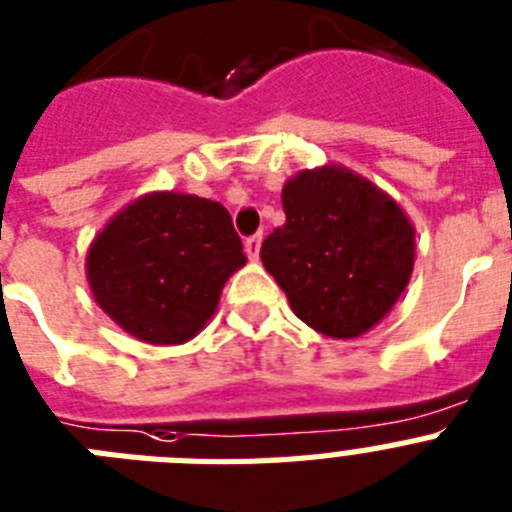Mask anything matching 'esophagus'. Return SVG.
Masks as SVG:
<instances>
[{
  "label": "esophagus",
  "instance_id": "1",
  "mask_svg": "<svg viewBox=\"0 0 512 512\" xmlns=\"http://www.w3.org/2000/svg\"><path fill=\"white\" fill-rule=\"evenodd\" d=\"M260 244H263V234L247 236V242H244V252H247L249 260H257V257H260Z\"/></svg>",
  "mask_w": 512,
  "mask_h": 512
}]
</instances>
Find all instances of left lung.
I'll use <instances>...</instances> for the list:
<instances>
[{"label": "left lung", "instance_id": "left-lung-1", "mask_svg": "<svg viewBox=\"0 0 512 512\" xmlns=\"http://www.w3.org/2000/svg\"><path fill=\"white\" fill-rule=\"evenodd\" d=\"M286 223L260 260L294 315L328 338L375 328L409 286L414 223L380 187L343 169H304L281 192Z\"/></svg>", "mask_w": 512, "mask_h": 512}]
</instances>
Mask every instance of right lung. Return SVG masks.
Segmentation results:
<instances>
[{
	"mask_svg": "<svg viewBox=\"0 0 512 512\" xmlns=\"http://www.w3.org/2000/svg\"><path fill=\"white\" fill-rule=\"evenodd\" d=\"M247 263L221 203L150 192L122 208L85 257L98 307L137 341L171 346L213 317L223 283Z\"/></svg>",
	"mask_w": 512,
	"mask_h": 512,
	"instance_id": "right-lung-1",
	"label": "right lung"
}]
</instances>
